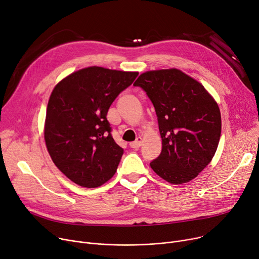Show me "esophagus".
I'll return each mask as SVG.
<instances>
[{"label":"esophagus","mask_w":259,"mask_h":259,"mask_svg":"<svg viewBox=\"0 0 259 259\" xmlns=\"http://www.w3.org/2000/svg\"><path fill=\"white\" fill-rule=\"evenodd\" d=\"M142 145H143V137L139 136V137L136 138L135 142H133V143L130 144V147H131L132 149H138Z\"/></svg>","instance_id":"1"}]
</instances>
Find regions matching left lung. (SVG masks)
Listing matches in <instances>:
<instances>
[{
  "label": "left lung",
  "instance_id": "1",
  "mask_svg": "<svg viewBox=\"0 0 259 259\" xmlns=\"http://www.w3.org/2000/svg\"><path fill=\"white\" fill-rule=\"evenodd\" d=\"M154 104L162 152L152 169L175 185L190 182L213 159L221 135L218 103L193 77L176 68L151 70L133 83Z\"/></svg>",
  "mask_w": 259,
  "mask_h": 259
}]
</instances>
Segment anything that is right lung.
I'll list each match as a JSON object with an SVG mask.
<instances>
[{
    "label": "right lung",
    "instance_id": "1",
    "mask_svg": "<svg viewBox=\"0 0 259 259\" xmlns=\"http://www.w3.org/2000/svg\"><path fill=\"white\" fill-rule=\"evenodd\" d=\"M137 75L91 66L54 88L46 108L44 140L56 166L73 183L96 188L115 174L124 151L113 140L106 115Z\"/></svg>",
    "mask_w": 259,
    "mask_h": 259
}]
</instances>
